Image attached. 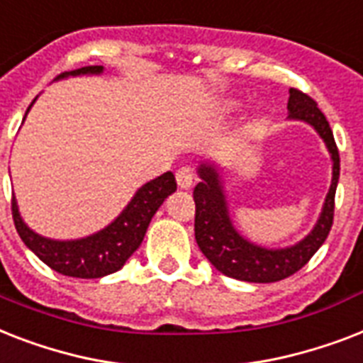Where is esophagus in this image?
<instances>
[{
  "mask_svg": "<svg viewBox=\"0 0 363 363\" xmlns=\"http://www.w3.org/2000/svg\"><path fill=\"white\" fill-rule=\"evenodd\" d=\"M193 179H195V174H193L189 167H182L176 172V184H178L179 189H189L191 185H193Z\"/></svg>",
  "mask_w": 363,
  "mask_h": 363,
  "instance_id": "esophagus-1",
  "label": "esophagus"
}]
</instances>
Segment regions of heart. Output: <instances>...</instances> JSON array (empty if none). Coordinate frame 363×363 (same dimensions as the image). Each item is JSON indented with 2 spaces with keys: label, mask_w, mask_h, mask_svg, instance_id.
<instances>
[{
  "label": "heart",
  "mask_w": 363,
  "mask_h": 363,
  "mask_svg": "<svg viewBox=\"0 0 363 363\" xmlns=\"http://www.w3.org/2000/svg\"><path fill=\"white\" fill-rule=\"evenodd\" d=\"M238 106H240V103H238V101L227 99L219 104V112H221V114H232V112H234Z\"/></svg>",
  "instance_id": "1"
}]
</instances>
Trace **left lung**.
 Segmentation results:
<instances>
[{
	"instance_id": "obj_1",
	"label": "left lung",
	"mask_w": 363,
	"mask_h": 363,
	"mask_svg": "<svg viewBox=\"0 0 363 363\" xmlns=\"http://www.w3.org/2000/svg\"><path fill=\"white\" fill-rule=\"evenodd\" d=\"M289 120L301 121L315 129L332 159V182L317 223L300 242L285 247H266L251 242L232 221L227 200V167L216 159H200L195 187V238L200 251L227 277L247 283H275L296 274L328 238L333 221V199L339 182V152L332 129L317 103L298 89H289Z\"/></svg>"
}]
</instances>
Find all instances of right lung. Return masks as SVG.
Listing matches in <instances>:
<instances>
[{"instance_id": "1", "label": "right lung", "mask_w": 363, "mask_h": 363, "mask_svg": "<svg viewBox=\"0 0 363 363\" xmlns=\"http://www.w3.org/2000/svg\"><path fill=\"white\" fill-rule=\"evenodd\" d=\"M104 72L103 65H89L74 71L63 72L57 80L74 77H99ZM37 97L33 99V103ZM26 110V116L31 110ZM24 116V120H26ZM24 123V121H22ZM176 191V179L172 172H164L155 179L136 189L133 199L114 217L112 221L101 230L74 240H54V238L40 236L39 232L28 227L18 210L16 196H13V219L14 227L26 247L39 257L46 266L54 272L78 279H99L123 268L127 259L140 247L146 236L152 217L157 213L164 200Z\"/></svg>"}]
</instances>
